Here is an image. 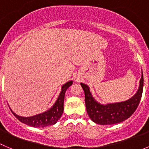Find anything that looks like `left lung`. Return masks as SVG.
Returning <instances> with one entry per match:
<instances>
[{
  "instance_id": "left-lung-1",
  "label": "left lung",
  "mask_w": 149,
  "mask_h": 149,
  "mask_svg": "<svg viewBox=\"0 0 149 149\" xmlns=\"http://www.w3.org/2000/svg\"><path fill=\"white\" fill-rule=\"evenodd\" d=\"M85 92V102L86 110L91 119L96 124L110 125L118 124L130 118L139 105L143 88V76L141 77L138 91L134 97L124 102L100 104L93 100L88 86L81 83Z\"/></svg>"
}]
</instances>
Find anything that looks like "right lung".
I'll list each match as a JSON object with an SVG mask.
<instances>
[{"label": "right lung", "instance_id": "obj_1", "mask_svg": "<svg viewBox=\"0 0 149 149\" xmlns=\"http://www.w3.org/2000/svg\"><path fill=\"white\" fill-rule=\"evenodd\" d=\"M72 81L67 82L66 84L62 86L61 92L58 96L57 101L55 104L52 106V108L47 111L42 113V114L36 115L32 117H21L15 114L12 110V113L14 116L17 118L19 121L28 126L33 127H45L49 125H53L56 124L59 118L61 117L63 112V101H64V96L66 91L68 88L72 86Z\"/></svg>", "mask_w": 149, "mask_h": 149}]
</instances>
